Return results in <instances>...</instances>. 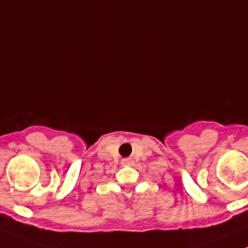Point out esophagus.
Returning <instances> with one entry per match:
<instances>
[{
  "label": "esophagus",
  "mask_w": 248,
  "mask_h": 248,
  "mask_svg": "<svg viewBox=\"0 0 248 248\" xmlns=\"http://www.w3.org/2000/svg\"><path fill=\"white\" fill-rule=\"evenodd\" d=\"M132 163H133V161H132L131 158L122 159V164H124V166H132Z\"/></svg>",
  "instance_id": "esophagus-1"
}]
</instances>
